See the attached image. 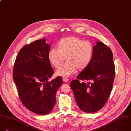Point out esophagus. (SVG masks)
<instances>
[{"label": "esophagus", "mask_w": 131, "mask_h": 131, "mask_svg": "<svg viewBox=\"0 0 131 131\" xmlns=\"http://www.w3.org/2000/svg\"><path fill=\"white\" fill-rule=\"evenodd\" d=\"M63 81L64 82L67 83V82H68V79H67V78H64L63 79Z\"/></svg>", "instance_id": "34e87169"}]
</instances>
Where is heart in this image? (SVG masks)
I'll use <instances>...</instances> for the list:
<instances>
[{"instance_id":"heart-1","label":"heart","mask_w":131,"mask_h":131,"mask_svg":"<svg viewBox=\"0 0 131 131\" xmlns=\"http://www.w3.org/2000/svg\"><path fill=\"white\" fill-rule=\"evenodd\" d=\"M57 48L49 51L50 62L56 68H59L65 58L67 61L57 70V75L67 77L75 73L77 69L83 70L92 60L93 46L89 41L75 37L64 38L58 42Z\"/></svg>"}]
</instances>
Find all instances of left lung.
<instances>
[{
    "mask_svg": "<svg viewBox=\"0 0 131 131\" xmlns=\"http://www.w3.org/2000/svg\"><path fill=\"white\" fill-rule=\"evenodd\" d=\"M96 43L91 63L78 75L77 80L70 83L79 108L89 113L98 111L104 106L112 89L115 74L111 50L103 42ZM79 79L92 83L80 82Z\"/></svg>",
    "mask_w": 131,
    "mask_h": 131,
    "instance_id": "left-lung-1",
    "label": "left lung"
}]
</instances>
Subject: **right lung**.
<instances>
[{
	"label": "right lung",
	"mask_w": 131,
	"mask_h": 131,
	"mask_svg": "<svg viewBox=\"0 0 131 131\" xmlns=\"http://www.w3.org/2000/svg\"><path fill=\"white\" fill-rule=\"evenodd\" d=\"M45 39L24 46L19 51L14 65L13 77L19 98L30 111L46 115L56 104V94L63 81L57 77L50 82L54 70L48 54L49 44Z\"/></svg>",
	"instance_id": "add662e5"
}]
</instances>
